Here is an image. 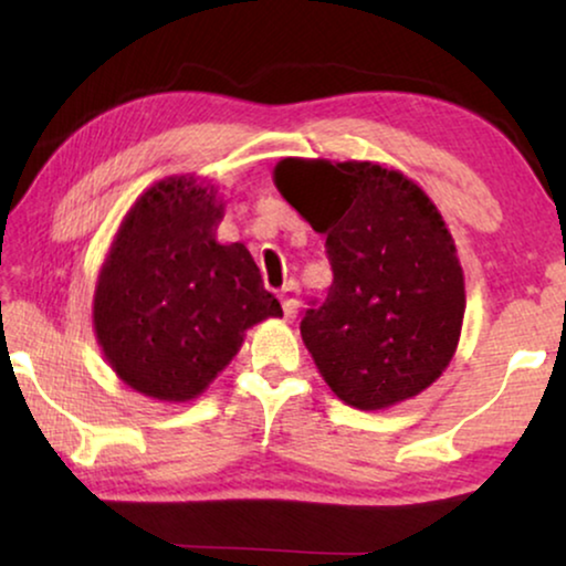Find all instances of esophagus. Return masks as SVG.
<instances>
[{"label":"esophagus","mask_w":566,"mask_h":566,"mask_svg":"<svg viewBox=\"0 0 566 566\" xmlns=\"http://www.w3.org/2000/svg\"><path fill=\"white\" fill-rule=\"evenodd\" d=\"M298 296H301V289H298V283L296 281H289L281 289V304H283V312H285V316H293L296 314V308H298Z\"/></svg>","instance_id":"1"}]
</instances>
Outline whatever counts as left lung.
<instances>
[{"label": "left lung", "mask_w": 566, "mask_h": 566, "mask_svg": "<svg viewBox=\"0 0 566 566\" xmlns=\"http://www.w3.org/2000/svg\"><path fill=\"white\" fill-rule=\"evenodd\" d=\"M275 188L319 231L335 281L301 337L345 405L386 409L440 378L461 337L463 270L436 203L374 161L283 159Z\"/></svg>", "instance_id": "8db88e82"}]
</instances>
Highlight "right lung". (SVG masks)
Segmentation results:
<instances>
[{"mask_svg": "<svg viewBox=\"0 0 566 566\" xmlns=\"http://www.w3.org/2000/svg\"><path fill=\"white\" fill-rule=\"evenodd\" d=\"M213 185L167 177L130 206L95 285L97 343L123 384L188 401L229 366L244 332L283 316L244 244H219Z\"/></svg>", "mask_w": 566, "mask_h": 566, "instance_id": "obj_1", "label": "right lung"}]
</instances>
